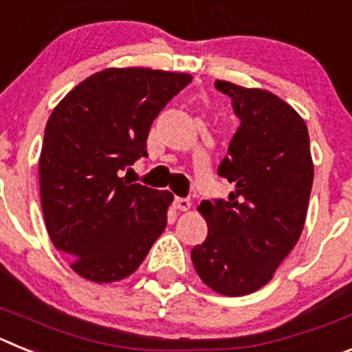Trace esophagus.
I'll return each mask as SVG.
<instances>
[{
	"instance_id": "34e87169",
	"label": "esophagus",
	"mask_w": 352,
	"mask_h": 352,
	"mask_svg": "<svg viewBox=\"0 0 352 352\" xmlns=\"http://www.w3.org/2000/svg\"><path fill=\"white\" fill-rule=\"evenodd\" d=\"M192 206V201L188 197H174V208L179 211H188Z\"/></svg>"
}]
</instances>
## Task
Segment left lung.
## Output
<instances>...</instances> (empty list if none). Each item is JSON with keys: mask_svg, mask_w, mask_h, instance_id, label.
Wrapping results in <instances>:
<instances>
[{"mask_svg": "<svg viewBox=\"0 0 352 352\" xmlns=\"http://www.w3.org/2000/svg\"><path fill=\"white\" fill-rule=\"evenodd\" d=\"M214 88L239 120L219 166L234 192L201 203L208 238L190 257L208 287L243 296L272 280L300 239L314 182L310 139L300 114L273 93L227 80Z\"/></svg>", "mask_w": 352, "mask_h": 352, "instance_id": "1", "label": "left lung"}]
</instances>
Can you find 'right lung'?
<instances>
[{"label": "right lung", "instance_id": "right-lung-1", "mask_svg": "<svg viewBox=\"0 0 352 352\" xmlns=\"http://www.w3.org/2000/svg\"><path fill=\"white\" fill-rule=\"evenodd\" d=\"M192 77L107 68L56 105L43 132L40 199L52 245L91 282L132 275L167 226L173 194L121 173L148 157L149 126Z\"/></svg>", "mask_w": 352, "mask_h": 352}]
</instances>
